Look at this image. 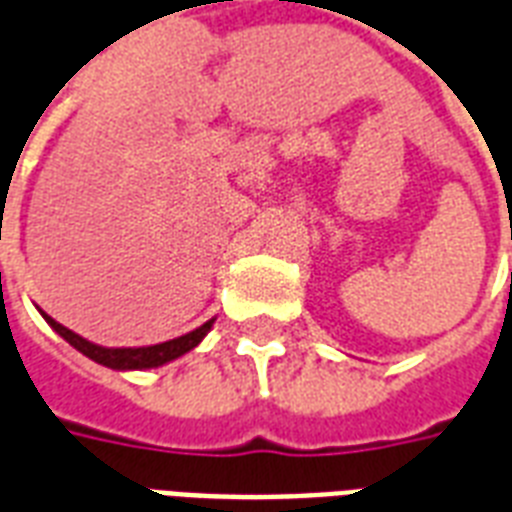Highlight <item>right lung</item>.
Returning a JSON list of instances; mask_svg holds the SVG:
<instances>
[{
    "instance_id": "add662e5",
    "label": "right lung",
    "mask_w": 512,
    "mask_h": 512,
    "mask_svg": "<svg viewBox=\"0 0 512 512\" xmlns=\"http://www.w3.org/2000/svg\"><path fill=\"white\" fill-rule=\"evenodd\" d=\"M45 322H48L53 330H56L61 338H64L69 346L85 354L88 360L99 362L104 368H112V370H147V368H161L166 362L177 360L182 354H187L190 349H195L198 343L204 341L206 333L212 330L214 319L204 322L201 327H195L193 333H185L174 338V341H163V343H155V346H123V349H109V346H99V343H91L88 338L83 335L72 333L69 327L58 325L56 319L48 317L45 311H39Z\"/></svg>"
}]
</instances>
